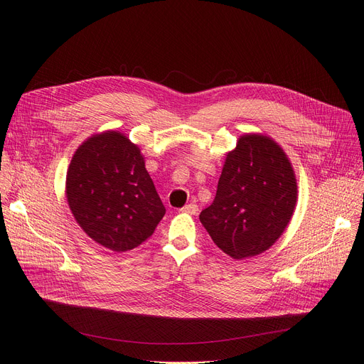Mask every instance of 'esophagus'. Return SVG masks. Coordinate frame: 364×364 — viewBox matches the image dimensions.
Masks as SVG:
<instances>
[{
  "instance_id": "esophagus-1",
  "label": "esophagus",
  "mask_w": 364,
  "mask_h": 364,
  "mask_svg": "<svg viewBox=\"0 0 364 364\" xmlns=\"http://www.w3.org/2000/svg\"><path fill=\"white\" fill-rule=\"evenodd\" d=\"M180 211H181V213H186V214H191V216H195V214H198V211H199V207H198L196 204L191 203V204L184 205Z\"/></svg>"
}]
</instances>
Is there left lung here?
Returning <instances> with one entry per match:
<instances>
[{"mask_svg": "<svg viewBox=\"0 0 364 364\" xmlns=\"http://www.w3.org/2000/svg\"><path fill=\"white\" fill-rule=\"evenodd\" d=\"M297 203V180L285 151L264 134H243L226 154L213 204L199 220L234 259L270 249Z\"/></svg>", "mask_w": 364, "mask_h": 364, "instance_id": "1", "label": "left lung"}]
</instances>
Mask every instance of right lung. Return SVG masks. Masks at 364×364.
<instances>
[{
  "label": "right lung",
  "mask_w": 364,
  "mask_h": 364,
  "mask_svg": "<svg viewBox=\"0 0 364 364\" xmlns=\"http://www.w3.org/2000/svg\"><path fill=\"white\" fill-rule=\"evenodd\" d=\"M65 196L85 234L114 252L142 245L166 213L141 150L114 130L94 134L77 148Z\"/></svg>",
  "instance_id": "right-lung-1"
}]
</instances>
